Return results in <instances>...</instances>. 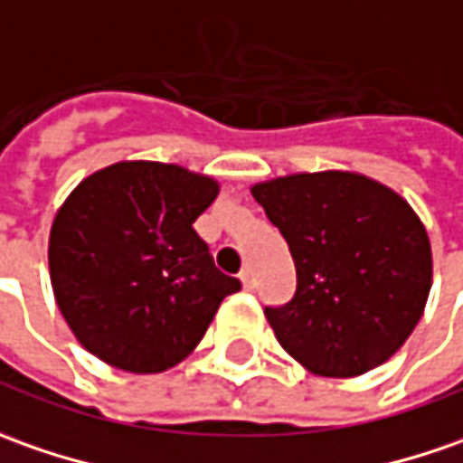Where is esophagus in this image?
<instances>
[{"mask_svg": "<svg viewBox=\"0 0 463 463\" xmlns=\"http://www.w3.org/2000/svg\"><path fill=\"white\" fill-rule=\"evenodd\" d=\"M241 284H243V289H248V292L256 287V279H253V271H250V269H243V271H241Z\"/></svg>", "mask_w": 463, "mask_h": 463, "instance_id": "34e87169", "label": "esophagus"}]
</instances>
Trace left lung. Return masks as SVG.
Here are the masks:
<instances>
[{
  "label": "left lung",
  "mask_w": 463,
  "mask_h": 463,
  "mask_svg": "<svg viewBox=\"0 0 463 463\" xmlns=\"http://www.w3.org/2000/svg\"><path fill=\"white\" fill-rule=\"evenodd\" d=\"M295 259L297 292L263 315L310 374L348 379L394 356L433 281L425 225L387 184L356 171H302L250 186Z\"/></svg>",
  "instance_id": "1"
}]
</instances>
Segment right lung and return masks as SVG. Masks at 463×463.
<instances>
[{
    "label": "right lung",
    "mask_w": 463,
    "mask_h": 463,
    "mask_svg": "<svg viewBox=\"0 0 463 463\" xmlns=\"http://www.w3.org/2000/svg\"><path fill=\"white\" fill-rule=\"evenodd\" d=\"M217 194L213 176L161 161H118L76 184L51 225L48 269L89 354L161 374L200 345L220 302L241 289L192 228Z\"/></svg>",
    "instance_id": "right-lung-1"
}]
</instances>
